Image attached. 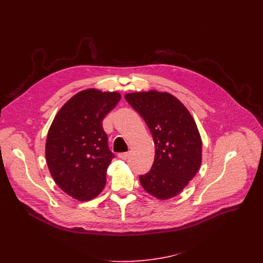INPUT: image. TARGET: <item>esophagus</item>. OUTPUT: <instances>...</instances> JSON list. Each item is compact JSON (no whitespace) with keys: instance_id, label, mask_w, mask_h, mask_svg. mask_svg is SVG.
Here are the masks:
<instances>
[{"instance_id":"1","label":"esophagus","mask_w":263,"mask_h":263,"mask_svg":"<svg viewBox=\"0 0 263 263\" xmlns=\"http://www.w3.org/2000/svg\"><path fill=\"white\" fill-rule=\"evenodd\" d=\"M129 157V153H120L118 154V158L122 159V160H126Z\"/></svg>"}]
</instances>
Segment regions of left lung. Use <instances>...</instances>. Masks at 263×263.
Returning a JSON list of instances; mask_svg holds the SVG:
<instances>
[{"instance_id":"left-lung-1","label":"left lung","mask_w":263,"mask_h":263,"mask_svg":"<svg viewBox=\"0 0 263 263\" xmlns=\"http://www.w3.org/2000/svg\"><path fill=\"white\" fill-rule=\"evenodd\" d=\"M124 98L146 121L155 145L152 169L140 176L142 186L160 200L178 195L201 165L202 142L192 115L168 92H133Z\"/></svg>"}]
</instances>
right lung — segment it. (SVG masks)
Returning a JSON list of instances; mask_svg holds the SVG:
<instances>
[{
  "mask_svg": "<svg viewBox=\"0 0 263 263\" xmlns=\"http://www.w3.org/2000/svg\"><path fill=\"white\" fill-rule=\"evenodd\" d=\"M120 98L115 91H80L62 106L48 129V170L58 186L80 201L95 198L105 186L114 155L108 148L102 120Z\"/></svg>",
  "mask_w": 263,
  "mask_h": 263,
  "instance_id": "add662e5",
  "label": "right lung"
}]
</instances>
